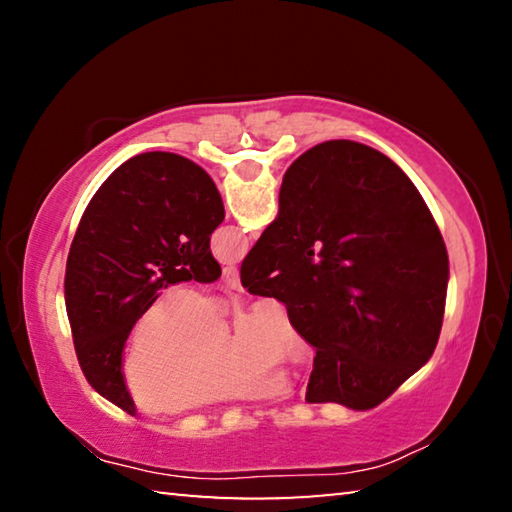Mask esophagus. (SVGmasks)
Wrapping results in <instances>:
<instances>
[{
  "label": "esophagus",
  "mask_w": 512,
  "mask_h": 512,
  "mask_svg": "<svg viewBox=\"0 0 512 512\" xmlns=\"http://www.w3.org/2000/svg\"><path fill=\"white\" fill-rule=\"evenodd\" d=\"M223 284L232 291H241V282H239V271L237 266H225L223 268Z\"/></svg>",
  "instance_id": "34e87169"
}]
</instances>
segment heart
I'll use <instances>...</instances> for the list:
<instances>
[{
	"label": "heart",
	"mask_w": 512,
	"mask_h": 512,
	"mask_svg": "<svg viewBox=\"0 0 512 512\" xmlns=\"http://www.w3.org/2000/svg\"><path fill=\"white\" fill-rule=\"evenodd\" d=\"M311 348L280 302L259 300L235 320L232 341L221 305L196 291L155 298L131 332L124 359L128 393L169 413L273 393L275 366H302Z\"/></svg>",
	"instance_id": "1"
}]
</instances>
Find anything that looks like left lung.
<instances>
[{"label": "left lung", "instance_id": "obj_1", "mask_svg": "<svg viewBox=\"0 0 512 512\" xmlns=\"http://www.w3.org/2000/svg\"><path fill=\"white\" fill-rule=\"evenodd\" d=\"M225 216L214 180L176 153L135 155L85 207L67 255L65 307L81 370L99 395L135 415L121 354L162 289L214 282L210 237Z\"/></svg>", "mask_w": 512, "mask_h": 512}]
</instances>
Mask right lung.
Listing matches in <instances>:
<instances>
[{"instance_id": "obj_1", "label": "right lung", "mask_w": 512, "mask_h": 512, "mask_svg": "<svg viewBox=\"0 0 512 512\" xmlns=\"http://www.w3.org/2000/svg\"><path fill=\"white\" fill-rule=\"evenodd\" d=\"M449 259L409 176L366 144L323 142L284 173L280 210L241 264L316 348L309 404L388 400L436 350Z\"/></svg>"}]
</instances>
